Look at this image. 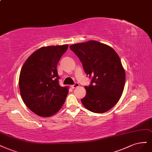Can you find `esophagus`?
I'll return each mask as SVG.
<instances>
[{
  "mask_svg": "<svg viewBox=\"0 0 152 152\" xmlns=\"http://www.w3.org/2000/svg\"><path fill=\"white\" fill-rule=\"evenodd\" d=\"M78 86H79V83H75V84L72 85L71 87H72V88H75L78 87Z\"/></svg>",
  "mask_w": 152,
  "mask_h": 152,
  "instance_id": "34e87169",
  "label": "esophagus"
}]
</instances>
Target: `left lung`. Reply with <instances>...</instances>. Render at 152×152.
<instances>
[{
    "label": "left lung",
    "mask_w": 152,
    "mask_h": 152,
    "mask_svg": "<svg viewBox=\"0 0 152 152\" xmlns=\"http://www.w3.org/2000/svg\"><path fill=\"white\" fill-rule=\"evenodd\" d=\"M70 48L79 58L86 74L93 77L91 85L85 87L82 104L91 112L106 113L116 105L124 90L126 74L119 56L111 46L94 40Z\"/></svg>",
    "instance_id": "obj_1"
}]
</instances>
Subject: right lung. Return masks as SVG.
Segmentation results:
<instances>
[{"mask_svg":"<svg viewBox=\"0 0 152 152\" xmlns=\"http://www.w3.org/2000/svg\"><path fill=\"white\" fill-rule=\"evenodd\" d=\"M68 45L44 46L31 54L20 72L19 86L22 99L31 111L50 117L64 104L69 91L58 84L57 64Z\"/></svg>","mask_w":152,"mask_h":152,"instance_id":"1","label":"right lung"}]
</instances>
